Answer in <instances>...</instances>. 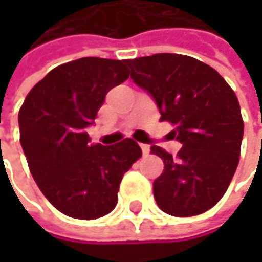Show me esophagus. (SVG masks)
<instances>
[{
  "label": "esophagus",
  "mask_w": 262,
  "mask_h": 262,
  "mask_svg": "<svg viewBox=\"0 0 262 262\" xmlns=\"http://www.w3.org/2000/svg\"><path fill=\"white\" fill-rule=\"evenodd\" d=\"M141 150H142V153H144V155H148V153H150V145H147V144H141Z\"/></svg>",
  "instance_id": "1"
}]
</instances>
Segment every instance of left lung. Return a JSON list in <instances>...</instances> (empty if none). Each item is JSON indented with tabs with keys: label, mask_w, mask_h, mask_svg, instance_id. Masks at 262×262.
<instances>
[{
	"label": "left lung",
	"mask_w": 262,
	"mask_h": 262,
	"mask_svg": "<svg viewBox=\"0 0 262 262\" xmlns=\"http://www.w3.org/2000/svg\"><path fill=\"white\" fill-rule=\"evenodd\" d=\"M130 79L155 100L161 120L176 126L178 156L158 145L164 161L153 182L158 206L174 217L211 209L226 192L239 161L244 124L235 92L214 68L182 54L161 53L127 60Z\"/></svg>",
	"instance_id": "8db88e82"
}]
</instances>
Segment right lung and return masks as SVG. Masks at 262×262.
Masks as SVG:
<instances>
[{"label": "right lung", "instance_id": "right-lung-1", "mask_svg": "<svg viewBox=\"0 0 262 262\" xmlns=\"http://www.w3.org/2000/svg\"><path fill=\"white\" fill-rule=\"evenodd\" d=\"M127 60L81 57L51 70L33 86L19 109L21 145L34 182L50 203L68 217L95 220L118 202L120 183L142 155L124 139L91 144L106 94L129 79Z\"/></svg>", "mask_w": 262, "mask_h": 262}]
</instances>
